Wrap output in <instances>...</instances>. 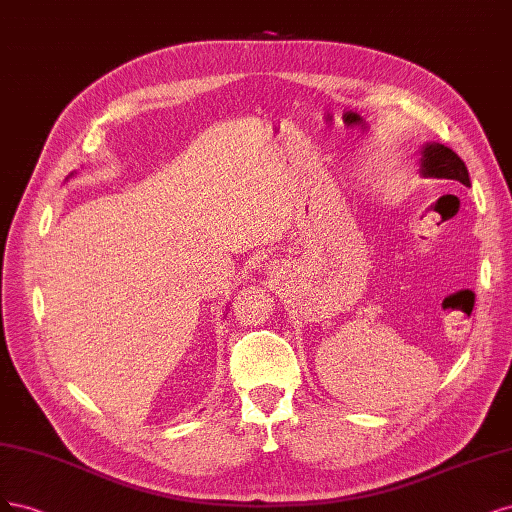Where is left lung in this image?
Returning <instances> with one entry per match:
<instances>
[{
  "label": "left lung",
  "mask_w": 512,
  "mask_h": 512,
  "mask_svg": "<svg viewBox=\"0 0 512 512\" xmlns=\"http://www.w3.org/2000/svg\"><path fill=\"white\" fill-rule=\"evenodd\" d=\"M421 168H423L421 172L430 178H447V180H457V183L466 187L470 185L466 163L444 144H427L423 148Z\"/></svg>",
  "instance_id": "left-lung-1"
}]
</instances>
